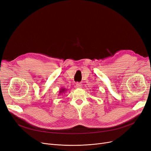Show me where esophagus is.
<instances>
[{"label": "esophagus", "mask_w": 151, "mask_h": 151, "mask_svg": "<svg viewBox=\"0 0 151 151\" xmlns=\"http://www.w3.org/2000/svg\"><path fill=\"white\" fill-rule=\"evenodd\" d=\"M76 88H82V84L81 83H76Z\"/></svg>", "instance_id": "obj_1"}]
</instances>
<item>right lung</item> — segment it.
I'll use <instances>...</instances> for the list:
<instances>
[{"label": "right lung", "mask_w": 151, "mask_h": 151, "mask_svg": "<svg viewBox=\"0 0 151 151\" xmlns=\"http://www.w3.org/2000/svg\"><path fill=\"white\" fill-rule=\"evenodd\" d=\"M65 91H67V90H66L65 88H61V89L59 90V95H61V94H63V93H64Z\"/></svg>", "instance_id": "obj_1"}]
</instances>
